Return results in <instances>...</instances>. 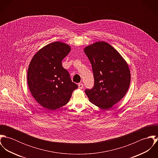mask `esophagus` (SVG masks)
<instances>
[{"label":"esophagus","mask_w":158,"mask_h":158,"mask_svg":"<svg viewBox=\"0 0 158 158\" xmlns=\"http://www.w3.org/2000/svg\"><path fill=\"white\" fill-rule=\"evenodd\" d=\"M83 88V83H79L78 84V88L81 89Z\"/></svg>","instance_id":"obj_1"}]
</instances>
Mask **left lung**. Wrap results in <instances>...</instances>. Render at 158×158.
<instances>
[{
  "instance_id": "1",
  "label": "left lung",
  "mask_w": 158,
  "mask_h": 158,
  "mask_svg": "<svg viewBox=\"0 0 158 158\" xmlns=\"http://www.w3.org/2000/svg\"><path fill=\"white\" fill-rule=\"evenodd\" d=\"M84 52L90 61L94 85L85 93L95 106L109 110L128 90L131 75L128 66L119 53L103 41L86 47Z\"/></svg>"
}]
</instances>
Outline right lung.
Wrapping results in <instances>:
<instances>
[{"label":"right lung","mask_w":158,"mask_h":158,"mask_svg":"<svg viewBox=\"0 0 158 158\" xmlns=\"http://www.w3.org/2000/svg\"><path fill=\"white\" fill-rule=\"evenodd\" d=\"M70 51L69 45L55 42L46 45L33 57L27 72L30 90L35 99L48 110L67 104L77 84L72 81L62 61Z\"/></svg>","instance_id":"add662e5"}]
</instances>
